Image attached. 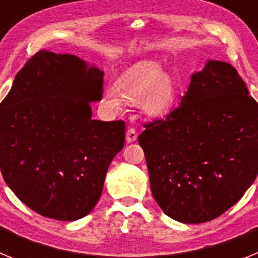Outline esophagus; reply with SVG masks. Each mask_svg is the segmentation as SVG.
<instances>
[{
    "label": "esophagus",
    "instance_id": "obj_1",
    "mask_svg": "<svg viewBox=\"0 0 258 258\" xmlns=\"http://www.w3.org/2000/svg\"><path fill=\"white\" fill-rule=\"evenodd\" d=\"M137 137H138V133L136 132V129H133V127H131V129H127L126 132V141L129 143L134 142V141H137Z\"/></svg>",
    "mask_w": 258,
    "mask_h": 258
}]
</instances>
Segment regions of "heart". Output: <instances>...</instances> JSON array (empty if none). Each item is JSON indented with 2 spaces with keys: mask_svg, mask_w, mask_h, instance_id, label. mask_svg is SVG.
<instances>
[{
  "mask_svg": "<svg viewBox=\"0 0 258 258\" xmlns=\"http://www.w3.org/2000/svg\"><path fill=\"white\" fill-rule=\"evenodd\" d=\"M177 88L172 75L156 61H143L126 71L117 83L104 86L103 101L112 111H121L125 103L138 102L149 116L159 117L174 104Z\"/></svg>",
  "mask_w": 258,
  "mask_h": 258,
  "instance_id": "heart-1",
  "label": "heart"
}]
</instances>
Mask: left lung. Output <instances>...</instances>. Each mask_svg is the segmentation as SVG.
I'll return each mask as SVG.
<instances>
[{
	"label": "left lung",
	"instance_id": "1",
	"mask_svg": "<svg viewBox=\"0 0 258 258\" xmlns=\"http://www.w3.org/2000/svg\"><path fill=\"white\" fill-rule=\"evenodd\" d=\"M164 213L183 223L217 218L258 174V103L229 63L207 60L181 104L138 137Z\"/></svg>",
	"mask_w": 258,
	"mask_h": 258
}]
</instances>
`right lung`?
Returning <instances> with one entry per match:
<instances>
[{"label":"right lung","instance_id":"obj_1","mask_svg":"<svg viewBox=\"0 0 258 258\" xmlns=\"http://www.w3.org/2000/svg\"><path fill=\"white\" fill-rule=\"evenodd\" d=\"M103 75L76 55L41 50L1 102L2 177L41 216L76 221L90 213L109 164L124 147V121L92 118Z\"/></svg>","mask_w":258,"mask_h":258}]
</instances>
